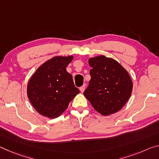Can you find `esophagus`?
Here are the masks:
<instances>
[{
  "mask_svg": "<svg viewBox=\"0 0 159 159\" xmlns=\"http://www.w3.org/2000/svg\"><path fill=\"white\" fill-rule=\"evenodd\" d=\"M79 89H80V92H81V93H84V90H85V84L83 85L82 86L80 87Z\"/></svg>",
  "mask_w": 159,
  "mask_h": 159,
  "instance_id": "obj_1",
  "label": "esophagus"
}]
</instances>
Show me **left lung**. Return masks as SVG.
Instances as JSON below:
<instances>
[{
    "mask_svg": "<svg viewBox=\"0 0 159 159\" xmlns=\"http://www.w3.org/2000/svg\"><path fill=\"white\" fill-rule=\"evenodd\" d=\"M91 79L84 93L93 108L107 116L120 110L129 100L133 84L122 65L103 55L90 58Z\"/></svg>",
    "mask_w": 159,
    "mask_h": 159,
    "instance_id": "8db88e82",
    "label": "left lung"
}]
</instances>
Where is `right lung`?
<instances>
[{"label": "right lung", "mask_w": 159, "mask_h": 159, "mask_svg": "<svg viewBox=\"0 0 159 159\" xmlns=\"http://www.w3.org/2000/svg\"><path fill=\"white\" fill-rule=\"evenodd\" d=\"M73 59V56L53 57L42 64L30 78L27 97L40 115L58 117L79 93L72 75L66 69Z\"/></svg>", "instance_id": "right-lung-1"}]
</instances>
